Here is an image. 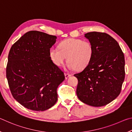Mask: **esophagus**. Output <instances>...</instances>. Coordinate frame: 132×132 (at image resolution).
I'll return each mask as SVG.
<instances>
[{"mask_svg": "<svg viewBox=\"0 0 132 132\" xmlns=\"http://www.w3.org/2000/svg\"><path fill=\"white\" fill-rule=\"evenodd\" d=\"M64 76H65V79H68V78L70 76V74H68V73H64Z\"/></svg>", "mask_w": 132, "mask_h": 132, "instance_id": "esophagus-1", "label": "esophagus"}]
</instances>
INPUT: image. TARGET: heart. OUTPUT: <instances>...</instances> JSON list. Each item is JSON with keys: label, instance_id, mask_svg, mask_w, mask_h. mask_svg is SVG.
Instances as JSON below:
<instances>
[{"label": "heart", "instance_id": "1", "mask_svg": "<svg viewBox=\"0 0 132 132\" xmlns=\"http://www.w3.org/2000/svg\"><path fill=\"white\" fill-rule=\"evenodd\" d=\"M59 48H51L50 56L53 63L61 66L67 57L68 67L70 70H82L92 60L94 48L88 41L78 38H68L60 42Z\"/></svg>", "mask_w": 132, "mask_h": 132}]
</instances>
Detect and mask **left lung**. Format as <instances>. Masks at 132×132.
Returning <instances> with one entry per match:
<instances>
[{
	"label": "left lung",
	"instance_id": "1",
	"mask_svg": "<svg viewBox=\"0 0 132 132\" xmlns=\"http://www.w3.org/2000/svg\"><path fill=\"white\" fill-rule=\"evenodd\" d=\"M92 44L93 56L90 64L74 76L78 79L76 94L84 103L102 106L119 95L125 76V56L118 42L105 32L84 35Z\"/></svg>",
	"mask_w": 132,
	"mask_h": 132
}]
</instances>
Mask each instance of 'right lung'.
<instances>
[{
  "mask_svg": "<svg viewBox=\"0 0 132 132\" xmlns=\"http://www.w3.org/2000/svg\"><path fill=\"white\" fill-rule=\"evenodd\" d=\"M56 39L55 35L30 31L10 48L6 77L13 98L26 108L44 111L57 101V88L65 77L50 56Z\"/></svg>",
  "mask_w": 132,
  "mask_h": 132,
  "instance_id": "obj_1",
  "label": "right lung"
}]
</instances>
